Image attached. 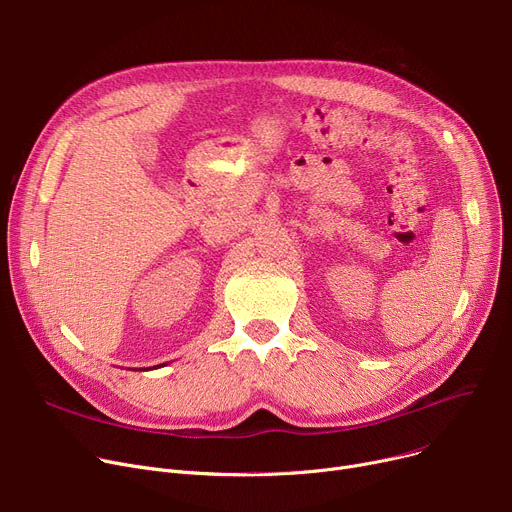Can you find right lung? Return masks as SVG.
Wrapping results in <instances>:
<instances>
[{
    "instance_id": "right-lung-1",
    "label": "right lung",
    "mask_w": 512,
    "mask_h": 512,
    "mask_svg": "<svg viewBox=\"0 0 512 512\" xmlns=\"http://www.w3.org/2000/svg\"><path fill=\"white\" fill-rule=\"evenodd\" d=\"M160 366H166V362H162V364H156V366H152V368H160ZM140 370H150V368H140Z\"/></svg>"
}]
</instances>
